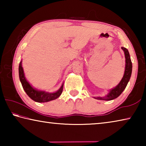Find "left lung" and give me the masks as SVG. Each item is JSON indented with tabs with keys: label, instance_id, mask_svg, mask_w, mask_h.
<instances>
[{
	"label": "left lung",
	"instance_id": "left-lung-1",
	"mask_svg": "<svg viewBox=\"0 0 146 146\" xmlns=\"http://www.w3.org/2000/svg\"><path fill=\"white\" fill-rule=\"evenodd\" d=\"M122 49L124 51L125 58V71L123 74V78L120 82V83L112 90L110 91V92L107 95L104 97H95V98L97 100H111L117 98L121 95V93L123 92V91L125 90L127 85L128 82L129 81V79L131 76L132 73V62L131 60L130 55L127 49L125 48L122 47Z\"/></svg>",
	"mask_w": 146,
	"mask_h": 146
}]
</instances>
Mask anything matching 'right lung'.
Segmentation results:
<instances>
[{
	"label": "right lung",
	"mask_w": 146,
	"mask_h": 146,
	"mask_svg": "<svg viewBox=\"0 0 146 146\" xmlns=\"http://www.w3.org/2000/svg\"><path fill=\"white\" fill-rule=\"evenodd\" d=\"M22 62L23 61L20 62L19 67V78L24 90L32 100L36 102H47L55 100L60 97L63 90V84L62 85L60 88L55 93H48L44 91H38L32 87L27 81L24 76L23 68L22 66Z\"/></svg>",
	"instance_id": "right-lung-1"
}]
</instances>
